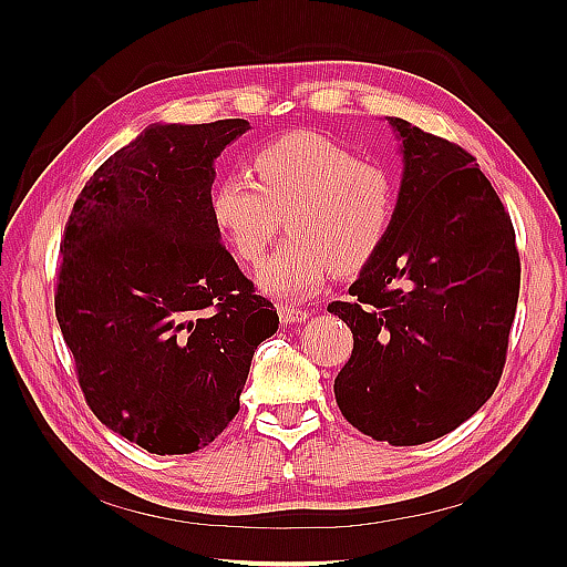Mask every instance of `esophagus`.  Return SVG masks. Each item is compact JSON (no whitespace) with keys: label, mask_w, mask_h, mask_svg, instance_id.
I'll list each match as a JSON object with an SVG mask.
<instances>
[{"label":"esophagus","mask_w":567,"mask_h":567,"mask_svg":"<svg viewBox=\"0 0 567 567\" xmlns=\"http://www.w3.org/2000/svg\"><path fill=\"white\" fill-rule=\"evenodd\" d=\"M312 317V312H307V310H302V307H290V305H286V307H279V319H281V323H302V321H307Z\"/></svg>","instance_id":"esophagus-1"}]
</instances>
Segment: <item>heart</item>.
<instances>
[{
    "mask_svg": "<svg viewBox=\"0 0 567 567\" xmlns=\"http://www.w3.org/2000/svg\"><path fill=\"white\" fill-rule=\"evenodd\" d=\"M248 169H229L210 194V213L236 255L260 260L281 229L290 238L260 265L255 281L274 298H307L338 274H354L381 250L394 210L383 167L317 132L262 146Z\"/></svg>",
    "mask_w": 567,
    "mask_h": 567,
    "instance_id": "b5f03b06",
    "label": "heart"
}]
</instances>
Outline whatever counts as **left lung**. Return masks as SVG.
<instances>
[{
	"instance_id": "left-lung-1",
	"label": "left lung",
	"mask_w": 567,
	"mask_h": 567,
	"mask_svg": "<svg viewBox=\"0 0 567 567\" xmlns=\"http://www.w3.org/2000/svg\"><path fill=\"white\" fill-rule=\"evenodd\" d=\"M402 179L381 250L329 312L354 338L333 383L357 431L394 447L452 433L502 379L520 260L511 217L461 146L388 117Z\"/></svg>"
}]
</instances>
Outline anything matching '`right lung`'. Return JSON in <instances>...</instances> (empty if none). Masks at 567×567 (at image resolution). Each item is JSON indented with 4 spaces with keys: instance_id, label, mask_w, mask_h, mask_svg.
<instances>
[{
    "instance_id": "obj_1",
    "label": "right lung",
    "mask_w": 567,
    "mask_h": 567,
    "mask_svg": "<svg viewBox=\"0 0 567 567\" xmlns=\"http://www.w3.org/2000/svg\"><path fill=\"white\" fill-rule=\"evenodd\" d=\"M248 120L153 123L84 184L61 241L56 319L96 419L192 454L238 411L279 315L221 246L215 161Z\"/></svg>"
}]
</instances>
